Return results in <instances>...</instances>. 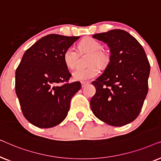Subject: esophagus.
I'll list each match as a JSON object with an SVG mask.
<instances>
[{"mask_svg":"<svg viewBox=\"0 0 161 161\" xmlns=\"http://www.w3.org/2000/svg\"><path fill=\"white\" fill-rule=\"evenodd\" d=\"M89 82H86V81H82V82H81V86H82V87H84L87 84H89Z\"/></svg>","mask_w":161,"mask_h":161,"instance_id":"34e87169","label":"esophagus"}]
</instances>
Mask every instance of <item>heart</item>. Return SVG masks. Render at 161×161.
Segmentation results:
<instances>
[{"label": "heart", "mask_w": 161, "mask_h": 161, "mask_svg": "<svg viewBox=\"0 0 161 161\" xmlns=\"http://www.w3.org/2000/svg\"><path fill=\"white\" fill-rule=\"evenodd\" d=\"M103 45L100 42L92 37H87L82 39L78 44V50L80 53H91L89 63L91 67L85 69H78L72 74V78L75 80L86 81L95 78L99 74V68H105L109 63V56L103 49ZM78 58V53L72 47H69L63 53V60L65 65L70 69L76 67ZM93 65H92V64Z\"/></svg>", "instance_id": "heart-1"}]
</instances>
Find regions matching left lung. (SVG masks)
I'll return each instance as SVG.
<instances>
[{
    "instance_id": "obj_1",
    "label": "left lung",
    "mask_w": 161,
    "mask_h": 161,
    "mask_svg": "<svg viewBox=\"0 0 161 161\" xmlns=\"http://www.w3.org/2000/svg\"><path fill=\"white\" fill-rule=\"evenodd\" d=\"M93 37L107 44L111 56L103 73L92 82L96 93L90 101L92 111L111 126L129 124L140 114L148 92V58L137 39L124 30Z\"/></svg>"
}]
</instances>
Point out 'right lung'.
<instances>
[{
  "label": "right lung",
  "mask_w": 161,
  "mask_h": 161,
  "mask_svg": "<svg viewBox=\"0 0 161 161\" xmlns=\"http://www.w3.org/2000/svg\"><path fill=\"white\" fill-rule=\"evenodd\" d=\"M79 38L49 34L24 53L15 72V91L24 116L35 126L50 128L67 116L70 100L81 85L68 83L72 75L63 53Z\"/></svg>",
  "instance_id": "add662e5"
}]
</instances>
